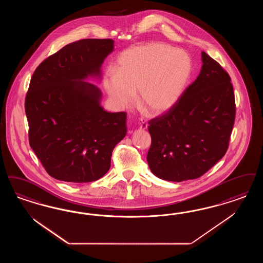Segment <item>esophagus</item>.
<instances>
[{"instance_id":"34e87169","label":"esophagus","mask_w":263,"mask_h":263,"mask_svg":"<svg viewBox=\"0 0 263 263\" xmlns=\"http://www.w3.org/2000/svg\"><path fill=\"white\" fill-rule=\"evenodd\" d=\"M139 127H140V129H141V130H146L147 128V124L146 122H141Z\"/></svg>"}]
</instances>
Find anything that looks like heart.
Here are the masks:
<instances>
[{
	"label": "heart",
	"instance_id": "b5f03b06",
	"mask_svg": "<svg viewBox=\"0 0 263 263\" xmlns=\"http://www.w3.org/2000/svg\"><path fill=\"white\" fill-rule=\"evenodd\" d=\"M116 73L105 72L103 85L112 105L123 109L133 105L136 91L141 105L152 115L173 107L188 83L192 63L189 55L163 43L130 48L116 62Z\"/></svg>",
	"mask_w": 263,
	"mask_h": 263
}]
</instances>
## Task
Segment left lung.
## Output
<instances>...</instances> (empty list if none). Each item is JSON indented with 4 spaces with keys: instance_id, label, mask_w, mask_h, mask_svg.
Segmentation results:
<instances>
[{
    "instance_id": "1",
    "label": "left lung",
    "mask_w": 263,
    "mask_h": 263,
    "mask_svg": "<svg viewBox=\"0 0 263 263\" xmlns=\"http://www.w3.org/2000/svg\"><path fill=\"white\" fill-rule=\"evenodd\" d=\"M201 69L173 107L148 122L147 164L172 182L200 177L226 154L235 121L231 78L201 52Z\"/></svg>"
}]
</instances>
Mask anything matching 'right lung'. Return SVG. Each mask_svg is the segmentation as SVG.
<instances>
[{
	"instance_id": "obj_1",
	"label": "right lung",
	"mask_w": 263,
	"mask_h": 263,
	"mask_svg": "<svg viewBox=\"0 0 263 263\" xmlns=\"http://www.w3.org/2000/svg\"><path fill=\"white\" fill-rule=\"evenodd\" d=\"M111 39H83L46 59L32 75L25 99L29 144L50 176L93 182L110 167L112 151L127 133L126 114L108 112L89 79H102Z\"/></svg>"
}]
</instances>
